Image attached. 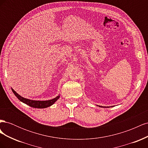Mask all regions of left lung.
<instances>
[{"label": "left lung", "instance_id": "1", "mask_svg": "<svg viewBox=\"0 0 148 148\" xmlns=\"http://www.w3.org/2000/svg\"><path fill=\"white\" fill-rule=\"evenodd\" d=\"M99 107H102V106H99Z\"/></svg>", "mask_w": 148, "mask_h": 148}]
</instances>
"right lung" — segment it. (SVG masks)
I'll return each instance as SVG.
<instances>
[{"label": "right lung", "mask_w": 148, "mask_h": 148, "mask_svg": "<svg viewBox=\"0 0 148 148\" xmlns=\"http://www.w3.org/2000/svg\"><path fill=\"white\" fill-rule=\"evenodd\" d=\"M13 92L14 93L15 96L22 102L25 103V104L31 107H34V108H38V109H42V108H46L49 106H52L53 103H54L57 100L59 99L60 96H58L54 99H52L51 100L48 101H34V100H30L28 99H26L23 97L20 96L18 94L16 93L13 89H12Z\"/></svg>", "instance_id": "1"}]
</instances>
